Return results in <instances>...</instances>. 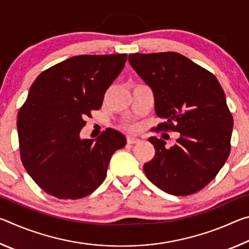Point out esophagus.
<instances>
[{
  "mask_svg": "<svg viewBox=\"0 0 249 249\" xmlns=\"http://www.w3.org/2000/svg\"><path fill=\"white\" fill-rule=\"evenodd\" d=\"M127 142H128V144H137V142H140V140H138V138H136V137H128Z\"/></svg>",
  "mask_w": 249,
  "mask_h": 249,
  "instance_id": "1",
  "label": "esophagus"
}]
</instances>
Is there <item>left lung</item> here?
<instances>
[{"label": "left lung", "instance_id": "obj_1", "mask_svg": "<svg viewBox=\"0 0 249 249\" xmlns=\"http://www.w3.org/2000/svg\"><path fill=\"white\" fill-rule=\"evenodd\" d=\"M129 65L154 93L155 111L165 123L156 129L179 133L170 148L149 137L155 156L144 171L169 195L203 189L224 166L231 151L233 117L215 75L178 53H130Z\"/></svg>", "mask_w": 249, "mask_h": 249}]
</instances>
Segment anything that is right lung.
<instances>
[{
    "instance_id": "add662e5",
    "label": "right lung",
    "mask_w": 249,
    "mask_h": 249,
    "mask_svg": "<svg viewBox=\"0 0 249 249\" xmlns=\"http://www.w3.org/2000/svg\"><path fill=\"white\" fill-rule=\"evenodd\" d=\"M127 54H81L41 72L18 115L20 159L32 179L58 199L91 195L107 177L112 155L126 138L107 128L82 140L84 117L102 107Z\"/></svg>"
}]
</instances>
